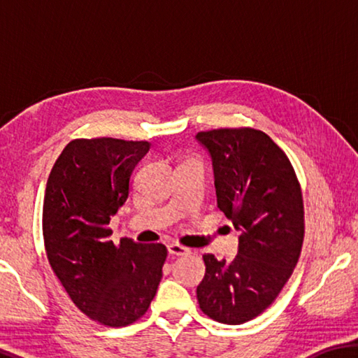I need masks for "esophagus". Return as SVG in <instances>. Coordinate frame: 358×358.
Segmentation results:
<instances>
[{"label": "esophagus", "instance_id": "esophagus-1", "mask_svg": "<svg viewBox=\"0 0 358 358\" xmlns=\"http://www.w3.org/2000/svg\"><path fill=\"white\" fill-rule=\"evenodd\" d=\"M167 250H169V254H171V256H186V254L189 252L187 248L181 246L178 243H171L167 246Z\"/></svg>", "mask_w": 358, "mask_h": 358}]
</instances>
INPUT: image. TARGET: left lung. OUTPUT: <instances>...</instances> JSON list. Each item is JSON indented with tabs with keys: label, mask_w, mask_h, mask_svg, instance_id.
I'll use <instances>...</instances> for the list:
<instances>
[{
	"label": "left lung",
	"mask_w": 358,
	"mask_h": 358,
	"mask_svg": "<svg viewBox=\"0 0 358 358\" xmlns=\"http://www.w3.org/2000/svg\"><path fill=\"white\" fill-rule=\"evenodd\" d=\"M196 137L213 159L217 208L240 232L234 260L203 254L197 301L216 322L245 324L276 300L299 262L301 186L287 155L262 131L221 128Z\"/></svg>",
	"instance_id": "left-lung-1"
}]
</instances>
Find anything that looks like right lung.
<instances>
[{"mask_svg":"<svg viewBox=\"0 0 358 358\" xmlns=\"http://www.w3.org/2000/svg\"><path fill=\"white\" fill-rule=\"evenodd\" d=\"M150 143L74 138L48 175L42 235L48 264L74 305L107 327L134 324L148 311L167 248L110 240V217L126 202L131 173Z\"/></svg>","mask_w":358,"mask_h":358,"instance_id":"add662e5","label":"right lung"}]
</instances>
